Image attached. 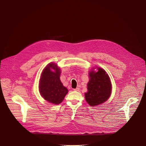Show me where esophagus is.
Here are the masks:
<instances>
[{
	"label": "esophagus",
	"instance_id": "1",
	"mask_svg": "<svg viewBox=\"0 0 146 146\" xmlns=\"http://www.w3.org/2000/svg\"><path fill=\"white\" fill-rule=\"evenodd\" d=\"M73 90L75 91H80V88H76V89H73Z\"/></svg>",
	"mask_w": 146,
	"mask_h": 146
}]
</instances>
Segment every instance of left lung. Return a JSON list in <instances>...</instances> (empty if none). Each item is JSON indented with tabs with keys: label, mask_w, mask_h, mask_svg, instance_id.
Instances as JSON below:
<instances>
[{
	"label": "left lung",
	"mask_w": 146,
	"mask_h": 146,
	"mask_svg": "<svg viewBox=\"0 0 146 146\" xmlns=\"http://www.w3.org/2000/svg\"><path fill=\"white\" fill-rule=\"evenodd\" d=\"M97 69L96 72L94 70L90 72L88 91L85 93L86 100L91 106H96L106 102L111 92V83L109 75L101 68Z\"/></svg>",
	"instance_id": "1"
}]
</instances>
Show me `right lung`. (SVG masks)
<instances>
[{"instance_id":"1","label":"right lung","mask_w":146,"mask_h":146,"mask_svg":"<svg viewBox=\"0 0 146 146\" xmlns=\"http://www.w3.org/2000/svg\"><path fill=\"white\" fill-rule=\"evenodd\" d=\"M60 68L57 65L50 63L43 70L39 81L40 95L45 100L55 105L63 101L68 92L60 80Z\"/></svg>"}]
</instances>
